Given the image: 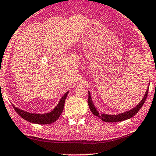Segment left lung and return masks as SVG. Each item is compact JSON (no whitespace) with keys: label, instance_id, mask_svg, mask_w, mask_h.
I'll list each match as a JSON object with an SVG mask.
<instances>
[{"label":"left lung","instance_id":"1","mask_svg":"<svg viewBox=\"0 0 156 156\" xmlns=\"http://www.w3.org/2000/svg\"><path fill=\"white\" fill-rule=\"evenodd\" d=\"M148 88L149 87H148V89L146 90V92L145 93L144 96L143 97V99H141V101L138 104V105L136 106V107L133 108L129 111H127L126 112L119 113V114H117V115H108V114H105V113H101H101H99V111L97 110L96 108H95L94 104H93L91 96H90V92L89 91H88V101H87L88 105H89L90 111H91V112L93 113V114L96 116H98L99 119H101L104 122H116L119 121H122V120L129 119V118L133 117L134 115H136V113H138V111L140 110V108L141 107H142L143 104H144L146 97L148 96Z\"/></svg>","mask_w":156,"mask_h":156}]
</instances>
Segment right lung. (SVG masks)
I'll return each instance as SVG.
<instances>
[{"label":"right lung","mask_w":156,"mask_h":156,"mask_svg":"<svg viewBox=\"0 0 156 156\" xmlns=\"http://www.w3.org/2000/svg\"><path fill=\"white\" fill-rule=\"evenodd\" d=\"M69 92H66L61 99L57 106L53 109L52 111L48 113H44V114H39V113H31L27 112V111H23L22 109H20L15 106L12 105L14 109L23 119L26 120L27 121L30 122L36 123V124L41 125H46L51 124V123L55 122L58 118H59L60 115L62 114V111L64 110V106L65 103V99H66L67 94Z\"/></svg>","instance_id":"add662e5"}]
</instances>
